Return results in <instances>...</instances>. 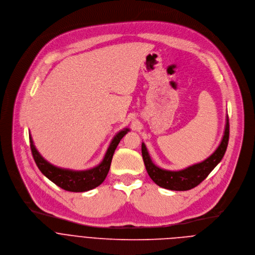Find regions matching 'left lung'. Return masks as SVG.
I'll list each match as a JSON object with an SVG mask.
<instances>
[{
	"label": "left lung",
	"instance_id": "obj_1",
	"mask_svg": "<svg viewBox=\"0 0 255 255\" xmlns=\"http://www.w3.org/2000/svg\"><path fill=\"white\" fill-rule=\"evenodd\" d=\"M228 139L229 121L228 116H226L224 133L216 150L205 160L181 169V170H166V169L155 165L149 155L146 145L144 142H142V157L147 173L149 174L150 178L162 188L174 191H185L192 189L200 184L221 161L228 145Z\"/></svg>",
	"mask_w": 255,
	"mask_h": 255
}]
</instances>
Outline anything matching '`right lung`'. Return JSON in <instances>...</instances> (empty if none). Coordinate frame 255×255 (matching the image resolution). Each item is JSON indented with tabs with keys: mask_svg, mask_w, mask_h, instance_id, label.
Returning a JSON list of instances; mask_svg holds the SVG:
<instances>
[{
	"mask_svg": "<svg viewBox=\"0 0 255 255\" xmlns=\"http://www.w3.org/2000/svg\"><path fill=\"white\" fill-rule=\"evenodd\" d=\"M130 131L129 128H124L119 131L112 139L105 156L101 163L97 166L87 169V170H72V169L60 168L48 162L37 150L31 133L29 134L31 150L34 160L40 169V171L53 183L62 189L70 192H85L99 186L105 180L111 165L113 154L120 140Z\"/></svg>",
	"mask_w": 255,
	"mask_h": 255,
	"instance_id": "1",
	"label": "right lung"
}]
</instances>
